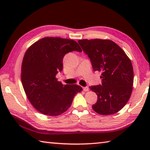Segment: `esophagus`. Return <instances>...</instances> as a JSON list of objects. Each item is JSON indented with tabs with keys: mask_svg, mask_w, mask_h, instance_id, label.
Masks as SVG:
<instances>
[{
	"mask_svg": "<svg viewBox=\"0 0 150 150\" xmlns=\"http://www.w3.org/2000/svg\"><path fill=\"white\" fill-rule=\"evenodd\" d=\"M83 89L84 91H88V87H85L83 88Z\"/></svg>",
	"mask_w": 150,
	"mask_h": 150,
	"instance_id": "1",
	"label": "esophagus"
}]
</instances>
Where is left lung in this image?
Wrapping results in <instances>:
<instances>
[{"label":"left lung","instance_id":"obj_1","mask_svg":"<svg viewBox=\"0 0 150 150\" xmlns=\"http://www.w3.org/2000/svg\"><path fill=\"white\" fill-rule=\"evenodd\" d=\"M78 43L89 57L93 70L101 72V85L89 87L97 95L93 109L102 115L118 112L128 103L132 91L134 72L130 59L111 40H80Z\"/></svg>","mask_w":150,"mask_h":150}]
</instances>
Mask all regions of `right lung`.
<instances>
[{
	"mask_svg": "<svg viewBox=\"0 0 150 150\" xmlns=\"http://www.w3.org/2000/svg\"><path fill=\"white\" fill-rule=\"evenodd\" d=\"M81 47L74 40L57 37L44 38L25 53L21 80L28 98L38 111L58 116L70 107L79 85H63L55 76L63 70V59L67 53Z\"/></svg>",
	"mask_w": 150,
	"mask_h": 150,
	"instance_id": "1",
	"label": "right lung"
}]
</instances>
